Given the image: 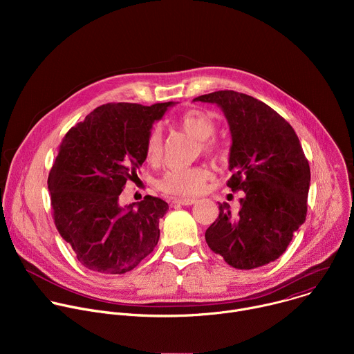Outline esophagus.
Returning <instances> with one entry per match:
<instances>
[{"instance_id":"1","label":"esophagus","mask_w":354,"mask_h":354,"mask_svg":"<svg viewBox=\"0 0 354 354\" xmlns=\"http://www.w3.org/2000/svg\"><path fill=\"white\" fill-rule=\"evenodd\" d=\"M174 205H180V206H192L196 203V198H189V197H176L172 201Z\"/></svg>"}]
</instances>
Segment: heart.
Wrapping results in <instances>:
<instances>
[{"instance_id":"heart-1","label":"heart","mask_w":354,"mask_h":354,"mask_svg":"<svg viewBox=\"0 0 354 354\" xmlns=\"http://www.w3.org/2000/svg\"><path fill=\"white\" fill-rule=\"evenodd\" d=\"M179 124L183 130L200 140V145L206 153H214L218 142L212 138L216 131L214 118L201 109H190L179 118ZM162 154V134L160 129L151 130L145 142V157L148 161H158ZM210 179V171L203 167L174 168L168 171L160 180V189L176 196H196L203 192L206 182Z\"/></svg>"}]
</instances>
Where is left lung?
<instances>
[{
  "label": "left lung",
  "mask_w": 354,
  "mask_h": 354,
  "mask_svg": "<svg viewBox=\"0 0 354 354\" xmlns=\"http://www.w3.org/2000/svg\"><path fill=\"white\" fill-rule=\"evenodd\" d=\"M193 100L216 104L231 131L227 186L242 190L238 214L218 203L207 228L209 248L241 270L280 258L307 217L311 172L294 129L270 106L235 91H217Z\"/></svg>",
  "instance_id": "left-lung-1"
}]
</instances>
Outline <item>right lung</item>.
Masks as SVG:
<instances>
[{"mask_svg":"<svg viewBox=\"0 0 354 354\" xmlns=\"http://www.w3.org/2000/svg\"><path fill=\"white\" fill-rule=\"evenodd\" d=\"M174 105L106 104L63 138L47 186L56 228L86 269L123 274L158 243L167 201L145 196L122 207L119 196L147 158L154 122Z\"/></svg>","mask_w":354,"mask_h":354,"instance_id":"1","label":"right lung"}]
</instances>
